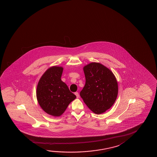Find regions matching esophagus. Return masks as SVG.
<instances>
[{
    "mask_svg": "<svg viewBox=\"0 0 157 157\" xmlns=\"http://www.w3.org/2000/svg\"><path fill=\"white\" fill-rule=\"evenodd\" d=\"M75 94L76 95L77 98H79V93H78V92H75Z\"/></svg>",
    "mask_w": 157,
    "mask_h": 157,
    "instance_id": "34e87169",
    "label": "esophagus"
}]
</instances>
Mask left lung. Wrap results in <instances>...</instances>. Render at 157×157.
I'll return each mask as SVG.
<instances>
[{
	"label": "left lung",
	"instance_id": "1",
	"mask_svg": "<svg viewBox=\"0 0 157 157\" xmlns=\"http://www.w3.org/2000/svg\"><path fill=\"white\" fill-rule=\"evenodd\" d=\"M85 85L80 93L84 102L97 114L105 112L115 102L118 82L111 70L100 63L92 62L83 68Z\"/></svg>",
	"mask_w": 157,
	"mask_h": 157
}]
</instances>
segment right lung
<instances>
[{
    "label": "right lung",
    "instance_id": "right-lung-1",
    "mask_svg": "<svg viewBox=\"0 0 157 157\" xmlns=\"http://www.w3.org/2000/svg\"><path fill=\"white\" fill-rule=\"evenodd\" d=\"M63 69L58 66L49 68L41 76L36 87L39 105L46 113L54 117L62 115L76 98L61 80Z\"/></svg>",
    "mask_w": 157,
    "mask_h": 157
}]
</instances>
